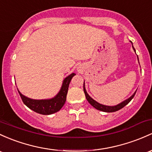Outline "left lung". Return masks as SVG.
Returning <instances> with one entry per match:
<instances>
[{"label": "left lung", "mask_w": 152, "mask_h": 152, "mask_svg": "<svg viewBox=\"0 0 152 152\" xmlns=\"http://www.w3.org/2000/svg\"><path fill=\"white\" fill-rule=\"evenodd\" d=\"M130 42L132 43V47H133V49L134 50V51L135 53V50L133 45V43H132L131 41H130ZM137 57H138V56H137ZM138 63H139V61H138ZM83 90H84V93H85V95H86V99H87L88 102L90 103V104H91V106H93V107H94L95 109H98V110H100V111H102V112H117V111L120 110V109L123 108L125 106H126L127 104H128V103L130 102L132 99H133V98L134 97L135 93H136V91H137L136 90V91L134 92V94L130 96V97H129L128 99H125V101H123V102L120 103V104H117V105H115V106H107V105H104V104H100V103L97 102L96 100H94L93 98H91V96H89V94H88L87 91H86V87H85V81H84V83H83Z\"/></svg>", "instance_id": "obj_1"}]
</instances>
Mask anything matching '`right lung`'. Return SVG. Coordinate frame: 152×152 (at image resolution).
Returning a JSON list of instances; mask_svg holds the SVG:
<instances>
[{
	"label": "right lung",
	"instance_id": "obj_1",
	"mask_svg": "<svg viewBox=\"0 0 152 152\" xmlns=\"http://www.w3.org/2000/svg\"><path fill=\"white\" fill-rule=\"evenodd\" d=\"M75 75V73H72L69 75L66 76L64 79L61 87L58 94L50 99H32L23 95L17 88L18 92L24 104L31 110L43 115H51L58 112L65 104L70 81Z\"/></svg>",
	"mask_w": 152,
	"mask_h": 152
}]
</instances>
